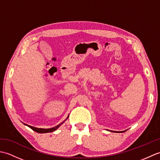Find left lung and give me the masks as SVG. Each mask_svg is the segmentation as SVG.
Instances as JSON below:
<instances>
[{
	"label": "left lung",
	"instance_id": "left-lung-1",
	"mask_svg": "<svg viewBox=\"0 0 160 160\" xmlns=\"http://www.w3.org/2000/svg\"><path fill=\"white\" fill-rule=\"evenodd\" d=\"M121 132H122V131H121Z\"/></svg>",
	"mask_w": 160,
	"mask_h": 160
}]
</instances>
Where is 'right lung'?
Returning <instances> with one entry per match:
<instances>
[{
    "mask_svg": "<svg viewBox=\"0 0 160 160\" xmlns=\"http://www.w3.org/2000/svg\"><path fill=\"white\" fill-rule=\"evenodd\" d=\"M67 118H68V117H67ZM63 122H62V123L61 124H58V126H56V127H53V128H36V127H32V126H29V125H27V124H25V125H27V126H28V127H29V128H31L33 131H36V132H39V133H45V132H53V131H56V129L58 128L62 124Z\"/></svg>",
    "mask_w": 160,
    "mask_h": 160,
    "instance_id": "obj_1",
    "label": "right lung"
}]
</instances>
